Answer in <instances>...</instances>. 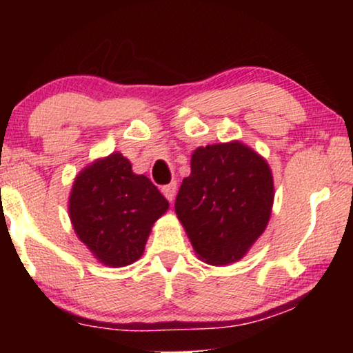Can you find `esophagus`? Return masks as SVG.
Here are the masks:
<instances>
[{
	"label": "esophagus",
	"instance_id": "obj_1",
	"mask_svg": "<svg viewBox=\"0 0 353 353\" xmlns=\"http://www.w3.org/2000/svg\"><path fill=\"white\" fill-rule=\"evenodd\" d=\"M175 192H176V183L175 181H172L170 185L162 186V194L165 196L170 202L173 201V197H175Z\"/></svg>",
	"mask_w": 353,
	"mask_h": 353
}]
</instances>
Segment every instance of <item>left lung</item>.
Here are the masks:
<instances>
[{
	"instance_id": "obj_1",
	"label": "left lung",
	"mask_w": 353,
	"mask_h": 353,
	"mask_svg": "<svg viewBox=\"0 0 353 353\" xmlns=\"http://www.w3.org/2000/svg\"><path fill=\"white\" fill-rule=\"evenodd\" d=\"M273 201L268 162L241 141L219 143L192 152L175 214L197 257L221 267L243 259L263 234Z\"/></svg>"
}]
</instances>
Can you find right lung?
Masks as SVG:
<instances>
[{"label": "right lung", "mask_w": 353, "mask_h": 353, "mask_svg": "<svg viewBox=\"0 0 353 353\" xmlns=\"http://www.w3.org/2000/svg\"><path fill=\"white\" fill-rule=\"evenodd\" d=\"M167 210L161 191L120 152L86 165L69 196L75 234L99 263L112 268L141 259L151 228Z\"/></svg>", "instance_id": "add662e5"}]
</instances>
